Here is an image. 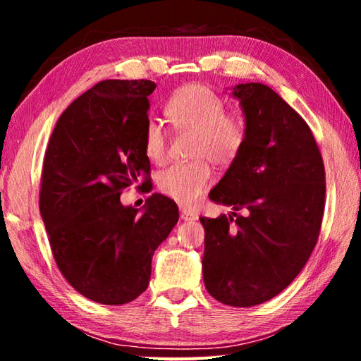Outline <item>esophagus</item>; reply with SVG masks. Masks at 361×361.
Wrapping results in <instances>:
<instances>
[{
  "mask_svg": "<svg viewBox=\"0 0 361 361\" xmlns=\"http://www.w3.org/2000/svg\"><path fill=\"white\" fill-rule=\"evenodd\" d=\"M180 216H181V219H185V221H194V219L199 218L197 213L192 212V210H189V209H185V207H183V209H180Z\"/></svg>",
  "mask_w": 361,
  "mask_h": 361,
  "instance_id": "obj_1",
  "label": "esophagus"
}]
</instances>
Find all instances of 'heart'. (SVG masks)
I'll return each instance as SVG.
<instances>
[{"label":"heart","mask_w":361,"mask_h":361,"mask_svg":"<svg viewBox=\"0 0 361 361\" xmlns=\"http://www.w3.org/2000/svg\"><path fill=\"white\" fill-rule=\"evenodd\" d=\"M166 114L176 130L194 133L191 157L195 161L162 170L157 186L175 202L192 207L213 181L205 159L216 166H228L234 161L245 145V122L237 113L226 111L221 97L200 84L176 90L167 102ZM143 146L151 162H166L167 135L156 119L146 124Z\"/></svg>","instance_id":"1"}]
</instances>
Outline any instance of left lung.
I'll use <instances>...</instances> for the list:
<instances>
[{"mask_svg": "<svg viewBox=\"0 0 361 361\" xmlns=\"http://www.w3.org/2000/svg\"><path fill=\"white\" fill-rule=\"evenodd\" d=\"M245 145L209 197L232 215L200 218L207 291L250 307L288 286L317 243L325 210V166L305 121L259 82L239 84ZM242 209L245 216H239Z\"/></svg>", "mask_w": 361, "mask_h": 361, "instance_id": "8db88e82", "label": "left lung"}]
</instances>
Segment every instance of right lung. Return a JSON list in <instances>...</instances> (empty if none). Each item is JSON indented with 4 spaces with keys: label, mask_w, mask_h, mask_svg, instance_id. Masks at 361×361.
<instances>
[{
    "label": "right lung",
    "mask_w": 361,
    "mask_h": 361,
    "mask_svg": "<svg viewBox=\"0 0 361 361\" xmlns=\"http://www.w3.org/2000/svg\"><path fill=\"white\" fill-rule=\"evenodd\" d=\"M148 79H106L60 116L41 173L39 212L62 276L95 302H130L148 288L154 250L178 223V207L161 194L143 213L121 204L126 188L145 186Z\"/></svg>",
    "instance_id": "obj_1"
}]
</instances>
